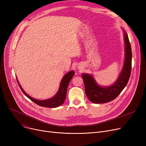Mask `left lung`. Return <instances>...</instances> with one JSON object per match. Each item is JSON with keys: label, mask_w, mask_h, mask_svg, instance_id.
<instances>
[{"label": "left lung", "mask_w": 146, "mask_h": 146, "mask_svg": "<svg viewBox=\"0 0 146 146\" xmlns=\"http://www.w3.org/2000/svg\"><path fill=\"white\" fill-rule=\"evenodd\" d=\"M125 54L124 64L117 82L109 87L102 88L96 83L92 76L82 74L87 97L95 104L107 103L115 99L126 86L131 72L132 51L127 34L124 31Z\"/></svg>", "instance_id": "obj_1"}]
</instances>
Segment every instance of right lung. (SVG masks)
Masks as SVG:
<instances>
[{
	"label": "right lung",
	"mask_w": 146,
	"mask_h": 146,
	"mask_svg": "<svg viewBox=\"0 0 146 146\" xmlns=\"http://www.w3.org/2000/svg\"><path fill=\"white\" fill-rule=\"evenodd\" d=\"M74 74V71H70V72L67 73L61 81L60 86L57 94L53 98L48 99H46V100H44V101L36 100V99H34L33 98L31 97L28 95H27L25 92L24 90H23V89L21 88L19 83H18V79L17 80L18 82V85L20 89H21L22 92L24 93V94L26 96H27L30 99V100H31L34 103L41 106L48 107V108H56V107L59 106L60 105H62L64 103L65 99L66 98V93H67V89L68 85L69 84V82H70V81L72 79Z\"/></svg>",
	"instance_id": "right-lung-1"
}]
</instances>
